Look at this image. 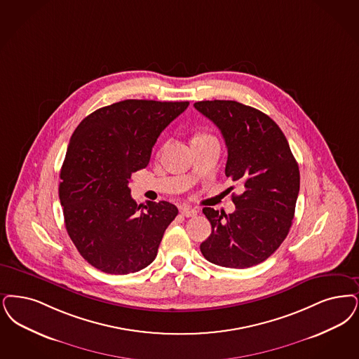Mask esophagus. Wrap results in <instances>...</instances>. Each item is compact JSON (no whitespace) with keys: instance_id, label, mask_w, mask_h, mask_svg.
<instances>
[{"instance_id":"1","label":"esophagus","mask_w":359,"mask_h":359,"mask_svg":"<svg viewBox=\"0 0 359 359\" xmlns=\"http://www.w3.org/2000/svg\"><path fill=\"white\" fill-rule=\"evenodd\" d=\"M182 215L186 217H194L198 215V210L195 208H189V207H182Z\"/></svg>"}]
</instances>
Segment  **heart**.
Segmentation results:
<instances>
[{
  "mask_svg": "<svg viewBox=\"0 0 359 359\" xmlns=\"http://www.w3.org/2000/svg\"><path fill=\"white\" fill-rule=\"evenodd\" d=\"M211 137H214V136L210 135V133H207V132H198V133L194 136L192 142H195V140H203V139H211Z\"/></svg>",
  "mask_w": 359,
  "mask_h": 359,
  "instance_id": "b5f03b06",
  "label": "heart"
}]
</instances>
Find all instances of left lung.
Segmentation results:
<instances>
[{
  "mask_svg": "<svg viewBox=\"0 0 359 359\" xmlns=\"http://www.w3.org/2000/svg\"><path fill=\"white\" fill-rule=\"evenodd\" d=\"M194 107L220 129L229 154L226 176L244 187L242 195H232L235 212L203 208L212 232L201 254L222 267H252L286 239L299 194L298 163L278 124L258 109L231 100Z\"/></svg>",
  "mask_w": 359,
  "mask_h": 359,
  "instance_id": "8db88e82",
  "label": "left lung"
}]
</instances>
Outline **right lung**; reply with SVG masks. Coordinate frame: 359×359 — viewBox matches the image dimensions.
Masks as SVG:
<instances>
[{
	"mask_svg": "<svg viewBox=\"0 0 359 359\" xmlns=\"http://www.w3.org/2000/svg\"><path fill=\"white\" fill-rule=\"evenodd\" d=\"M188 105L118 101L86 116L74 129L58 195L73 244L102 273H136L156 258L164 231L179 211L168 201H149L139 212L129 180L148 165L160 133Z\"/></svg>",
	"mask_w": 359,
	"mask_h": 359,
	"instance_id": "obj_1",
	"label": "right lung"
}]
</instances>
